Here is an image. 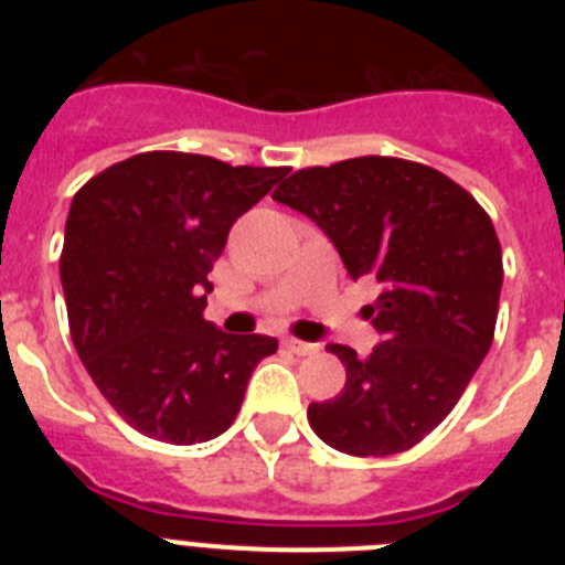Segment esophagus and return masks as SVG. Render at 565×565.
Returning a JSON list of instances; mask_svg holds the SVG:
<instances>
[{
  "instance_id": "obj_1",
  "label": "esophagus",
  "mask_w": 565,
  "mask_h": 565,
  "mask_svg": "<svg viewBox=\"0 0 565 565\" xmlns=\"http://www.w3.org/2000/svg\"><path fill=\"white\" fill-rule=\"evenodd\" d=\"M282 344H286L291 353H297V356H311V353H317V344L299 342V339H282Z\"/></svg>"
}]
</instances>
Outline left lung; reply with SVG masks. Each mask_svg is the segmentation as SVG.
I'll use <instances>...</instances> for the list:
<instances>
[{"mask_svg":"<svg viewBox=\"0 0 565 565\" xmlns=\"http://www.w3.org/2000/svg\"><path fill=\"white\" fill-rule=\"evenodd\" d=\"M271 198L311 217L353 279L382 286L364 306L382 342L367 359L328 344L348 379L339 396L308 404L311 430L348 456L411 450L492 344L503 259L489 214L438 169L382 154L299 169Z\"/></svg>","mask_w":565,"mask_h":565,"instance_id":"8db88e82","label":"left lung"}]
</instances>
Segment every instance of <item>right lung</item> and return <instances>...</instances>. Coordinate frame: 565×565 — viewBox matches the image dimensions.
<instances>
[{"label": "right lung", "instance_id": "1", "mask_svg": "<svg viewBox=\"0 0 565 565\" xmlns=\"http://www.w3.org/2000/svg\"><path fill=\"white\" fill-rule=\"evenodd\" d=\"M286 167L141 152L84 183L64 226L70 337L115 413L138 433L201 444L232 427L277 339L203 319L228 232Z\"/></svg>", "mask_w": 565, "mask_h": 565}]
</instances>
